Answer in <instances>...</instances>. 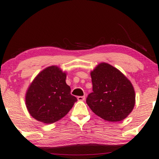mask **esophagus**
I'll return each mask as SVG.
<instances>
[{
  "instance_id": "1",
  "label": "esophagus",
  "mask_w": 159,
  "mask_h": 159,
  "mask_svg": "<svg viewBox=\"0 0 159 159\" xmlns=\"http://www.w3.org/2000/svg\"><path fill=\"white\" fill-rule=\"evenodd\" d=\"M77 100L78 101H84L85 100V97H84V96H82V97H78Z\"/></svg>"
}]
</instances>
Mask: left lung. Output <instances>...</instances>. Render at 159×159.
Here are the masks:
<instances>
[{
	"label": "left lung",
	"instance_id": "left-lung-1",
	"mask_svg": "<svg viewBox=\"0 0 159 159\" xmlns=\"http://www.w3.org/2000/svg\"><path fill=\"white\" fill-rule=\"evenodd\" d=\"M93 92L87 103L96 115L109 122L121 121L133 110L135 93L130 81L116 67L101 62L91 72Z\"/></svg>",
	"mask_w": 159,
	"mask_h": 159
}]
</instances>
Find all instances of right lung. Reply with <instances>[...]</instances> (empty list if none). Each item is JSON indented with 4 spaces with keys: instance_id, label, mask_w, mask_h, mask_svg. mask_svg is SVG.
<instances>
[{
    "instance_id": "obj_1",
    "label": "right lung",
    "mask_w": 159,
    "mask_h": 159,
    "mask_svg": "<svg viewBox=\"0 0 159 159\" xmlns=\"http://www.w3.org/2000/svg\"><path fill=\"white\" fill-rule=\"evenodd\" d=\"M66 80V72L52 66L40 72L31 83L25 102L29 113L36 120L53 123L72 108L77 99L70 93L71 89Z\"/></svg>"
}]
</instances>
